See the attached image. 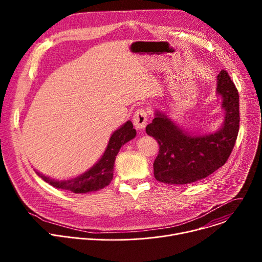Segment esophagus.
I'll return each mask as SVG.
<instances>
[{
  "label": "esophagus",
  "instance_id": "1",
  "mask_svg": "<svg viewBox=\"0 0 262 262\" xmlns=\"http://www.w3.org/2000/svg\"><path fill=\"white\" fill-rule=\"evenodd\" d=\"M134 125L138 129H142L147 124V111L145 108H139L135 112V115L133 117Z\"/></svg>",
  "mask_w": 262,
  "mask_h": 262
}]
</instances>
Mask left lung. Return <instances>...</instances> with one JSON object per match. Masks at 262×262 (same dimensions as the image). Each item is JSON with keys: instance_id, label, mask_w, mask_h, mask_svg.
<instances>
[{"instance_id": "left-lung-1", "label": "left lung", "mask_w": 262, "mask_h": 262, "mask_svg": "<svg viewBox=\"0 0 262 262\" xmlns=\"http://www.w3.org/2000/svg\"><path fill=\"white\" fill-rule=\"evenodd\" d=\"M216 81V92L222 95V106L225 110V120L219 132L191 136L159 112L146 126L147 135L160 145L154 163L157 180L169 184L192 183L207 177L227 162L239 129V97L226 70L220 71Z\"/></svg>"}]
</instances>
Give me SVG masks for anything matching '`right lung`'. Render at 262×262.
<instances>
[{
    "label": "right lung",
    "mask_w": 262,
    "mask_h": 262,
    "mask_svg": "<svg viewBox=\"0 0 262 262\" xmlns=\"http://www.w3.org/2000/svg\"><path fill=\"white\" fill-rule=\"evenodd\" d=\"M136 137V129L130 121H127L119 129L112 135L107 147L101 159L86 173L83 175L68 179V180H55L47 177L38 172L37 175L40 176L46 182L50 183L56 189L66 190L74 194H84L93 191H98L106 186L113 179L114 164L119 149L129 140Z\"/></svg>",
    "instance_id": "obj_1"
}]
</instances>
